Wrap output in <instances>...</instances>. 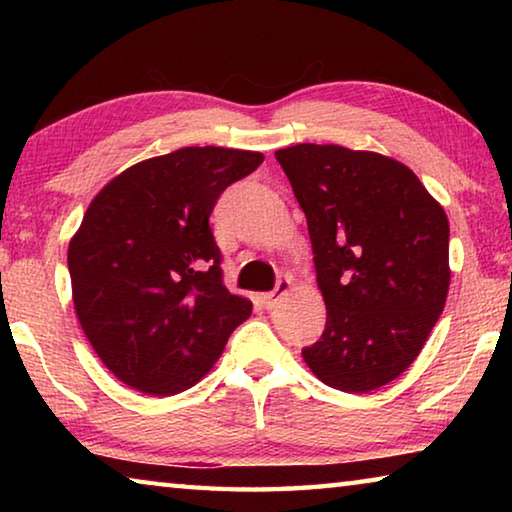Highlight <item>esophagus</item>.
<instances>
[{
  "label": "esophagus",
  "instance_id": "esophagus-1",
  "mask_svg": "<svg viewBox=\"0 0 512 512\" xmlns=\"http://www.w3.org/2000/svg\"><path fill=\"white\" fill-rule=\"evenodd\" d=\"M289 289H291V280H287V277H284V280H277L275 289L264 293V296H262L264 307H266V309H273V307L277 305V302L282 300V296H287Z\"/></svg>",
  "mask_w": 512,
  "mask_h": 512
}]
</instances>
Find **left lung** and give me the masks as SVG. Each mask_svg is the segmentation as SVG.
I'll return each instance as SVG.
<instances>
[{
    "label": "left lung",
    "mask_w": 512,
    "mask_h": 512,
    "mask_svg": "<svg viewBox=\"0 0 512 512\" xmlns=\"http://www.w3.org/2000/svg\"><path fill=\"white\" fill-rule=\"evenodd\" d=\"M307 216L327 323L302 350L323 384L368 393L400 377L443 314L449 221L402 162L339 144L275 151Z\"/></svg>",
    "instance_id": "8db88e82"
}]
</instances>
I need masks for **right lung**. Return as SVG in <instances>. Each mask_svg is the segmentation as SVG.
<instances>
[{
	"instance_id": "obj_1",
	"label": "right lung",
	"mask_w": 512,
	"mask_h": 512,
	"mask_svg": "<svg viewBox=\"0 0 512 512\" xmlns=\"http://www.w3.org/2000/svg\"><path fill=\"white\" fill-rule=\"evenodd\" d=\"M262 153L187 146L137 162L94 196L69 241L74 309L106 368L146 395L192 388L253 302L223 284L210 214Z\"/></svg>"
}]
</instances>
